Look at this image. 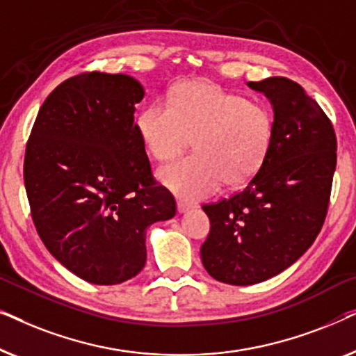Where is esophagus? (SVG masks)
Wrapping results in <instances>:
<instances>
[{"mask_svg": "<svg viewBox=\"0 0 356 356\" xmlns=\"http://www.w3.org/2000/svg\"><path fill=\"white\" fill-rule=\"evenodd\" d=\"M177 207H178V212H179V213H184V212L191 211V209H193L191 204L183 202V201H178V202H177Z\"/></svg>", "mask_w": 356, "mask_h": 356, "instance_id": "esophagus-1", "label": "esophagus"}]
</instances>
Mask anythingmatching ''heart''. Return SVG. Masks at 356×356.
<instances>
[{"mask_svg":"<svg viewBox=\"0 0 356 356\" xmlns=\"http://www.w3.org/2000/svg\"><path fill=\"white\" fill-rule=\"evenodd\" d=\"M168 103L154 102L140 111V139L159 162H170L193 141L196 152L160 170L165 186L186 201L216 193L222 183L243 186L266 162L274 140V116L207 81L178 84Z\"/></svg>","mask_w":356,"mask_h":356,"instance_id":"heart-1","label":"heart"}]
</instances>
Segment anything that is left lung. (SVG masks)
I'll use <instances>...</instances> for the list:
<instances>
[{
  "label": "left lung",
  "instance_id": "left-lung-1",
  "mask_svg": "<svg viewBox=\"0 0 356 356\" xmlns=\"http://www.w3.org/2000/svg\"><path fill=\"white\" fill-rule=\"evenodd\" d=\"M248 87L274 108L270 150L240 193L202 206L211 220L202 264L230 285L264 282L308 251L325 220L337 163L334 126L303 87L286 77Z\"/></svg>",
  "mask_w": 356,
  "mask_h": 356
}]
</instances>
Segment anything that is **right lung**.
<instances>
[{
	"label": "right lung",
	"mask_w": 356,
	"mask_h": 356,
	"mask_svg": "<svg viewBox=\"0 0 356 356\" xmlns=\"http://www.w3.org/2000/svg\"><path fill=\"white\" fill-rule=\"evenodd\" d=\"M134 77L82 72L43 102L27 140L24 183L43 245L67 270L116 285L145 264V230L177 213L155 181L134 123Z\"/></svg>",
	"instance_id": "obj_1"
}]
</instances>
